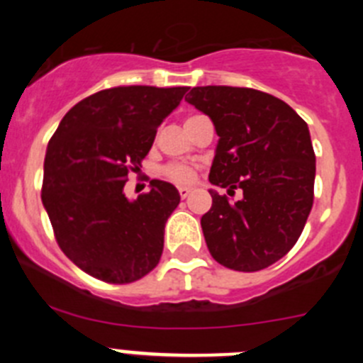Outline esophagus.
<instances>
[{
	"label": "esophagus",
	"instance_id": "34e87169",
	"mask_svg": "<svg viewBox=\"0 0 363 363\" xmlns=\"http://www.w3.org/2000/svg\"><path fill=\"white\" fill-rule=\"evenodd\" d=\"M178 192H179V196H182V198H187L189 194H191V189H189V187H178Z\"/></svg>",
	"mask_w": 363,
	"mask_h": 363
}]
</instances>
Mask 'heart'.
Here are the masks:
<instances>
[{
	"instance_id": "b5f03b06",
	"label": "heart",
	"mask_w": 363,
	"mask_h": 363,
	"mask_svg": "<svg viewBox=\"0 0 363 363\" xmlns=\"http://www.w3.org/2000/svg\"><path fill=\"white\" fill-rule=\"evenodd\" d=\"M163 176L171 179L172 184L189 185L196 178V167L187 165V163H169L163 167Z\"/></svg>"
}]
</instances>
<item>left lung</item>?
Returning a JSON list of instances; mask_svg holds the SVG:
<instances>
[{
    "mask_svg": "<svg viewBox=\"0 0 363 363\" xmlns=\"http://www.w3.org/2000/svg\"><path fill=\"white\" fill-rule=\"evenodd\" d=\"M185 99L220 136L209 182L243 191L236 203L211 191L213 207L201 216L211 256L243 272L277 264L313 209L316 158L307 123L285 101L247 86H194Z\"/></svg>",
    "mask_w": 363,
    "mask_h": 363,
    "instance_id": "8db88e82",
    "label": "left lung"
}]
</instances>
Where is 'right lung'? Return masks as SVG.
I'll return each instance as SVG.
<instances>
[{
	"instance_id": "add662e5",
	"label": "right lung",
	"mask_w": 363,
	"mask_h": 363,
	"mask_svg": "<svg viewBox=\"0 0 363 363\" xmlns=\"http://www.w3.org/2000/svg\"><path fill=\"white\" fill-rule=\"evenodd\" d=\"M187 89H105L74 105L50 138L41 201L60 249L86 274L123 285L158 265L178 191L152 179L149 192L129 201L123 187Z\"/></svg>"
}]
</instances>
